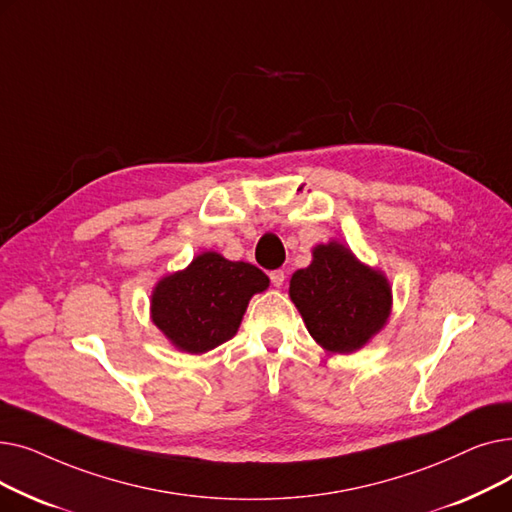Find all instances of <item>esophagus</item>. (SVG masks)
<instances>
[{
    "mask_svg": "<svg viewBox=\"0 0 512 512\" xmlns=\"http://www.w3.org/2000/svg\"><path fill=\"white\" fill-rule=\"evenodd\" d=\"M284 278H286L284 270H274V272H270V280H272V284H274L276 288H280V286L284 284Z\"/></svg>",
    "mask_w": 512,
    "mask_h": 512,
    "instance_id": "1",
    "label": "esophagus"
}]
</instances>
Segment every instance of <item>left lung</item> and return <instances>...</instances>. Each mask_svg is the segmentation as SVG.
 <instances>
[{"label": "left lung", "instance_id": "8db88e82", "mask_svg": "<svg viewBox=\"0 0 512 512\" xmlns=\"http://www.w3.org/2000/svg\"><path fill=\"white\" fill-rule=\"evenodd\" d=\"M288 294L313 340L342 355L363 348L386 326L392 309L388 278L338 240L313 249L311 265L292 274Z\"/></svg>", "mask_w": 512, "mask_h": 512}]
</instances>
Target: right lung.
<instances>
[{
    "instance_id": "add662e5",
    "label": "right lung",
    "mask_w": 512,
    "mask_h": 512,
    "mask_svg": "<svg viewBox=\"0 0 512 512\" xmlns=\"http://www.w3.org/2000/svg\"><path fill=\"white\" fill-rule=\"evenodd\" d=\"M267 286L259 267L205 251L155 284L151 319L178 351L201 355L238 332L251 297Z\"/></svg>"
}]
</instances>
